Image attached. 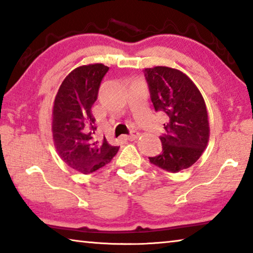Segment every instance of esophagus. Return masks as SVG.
<instances>
[{"label":"esophagus","mask_w":253,"mask_h":253,"mask_svg":"<svg viewBox=\"0 0 253 253\" xmlns=\"http://www.w3.org/2000/svg\"><path fill=\"white\" fill-rule=\"evenodd\" d=\"M127 137V139H129V140H135V139H137L139 137V132H137V131H131L129 135L128 136H126Z\"/></svg>","instance_id":"obj_1"}]
</instances>
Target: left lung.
<instances>
[{"instance_id": "8db88e82", "label": "left lung", "mask_w": 253, "mask_h": 253, "mask_svg": "<svg viewBox=\"0 0 253 253\" xmlns=\"http://www.w3.org/2000/svg\"><path fill=\"white\" fill-rule=\"evenodd\" d=\"M154 108L164 115L163 152L149 157L168 172L188 169L202 155L210 138L207 106L195 84L184 72L157 66L145 69Z\"/></svg>"}]
</instances>
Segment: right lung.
I'll list each match as a JSON object with an SVG mask.
<instances>
[{"label":"right lung","instance_id":"right-lung-1","mask_svg":"<svg viewBox=\"0 0 253 253\" xmlns=\"http://www.w3.org/2000/svg\"><path fill=\"white\" fill-rule=\"evenodd\" d=\"M109 68L102 63L80 66L68 75L55 95L51 131L61 160L78 172L89 174L104 168L119 147L95 138V104L100 83Z\"/></svg>","mask_w":253,"mask_h":253}]
</instances>
